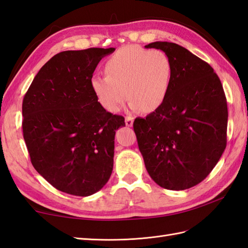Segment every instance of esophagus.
<instances>
[{
    "mask_svg": "<svg viewBox=\"0 0 248 248\" xmlns=\"http://www.w3.org/2000/svg\"><path fill=\"white\" fill-rule=\"evenodd\" d=\"M124 123L127 127H132L133 125V118L132 117H125Z\"/></svg>",
    "mask_w": 248,
    "mask_h": 248,
    "instance_id": "1",
    "label": "esophagus"
}]
</instances>
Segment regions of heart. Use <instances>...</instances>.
I'll return each instance as SVG.
<instances>
[{"instance_id":"heart-1","label":"heart","mask_w":248,"mask_h":248,"mask_svg":"<svg viewBox=\"0 0 248 248\" xmlns=\"http://www.w3.org/2000/svg\"><path fill=\"white\" fill-rule=\"evenodd\" d=\"M105 72L107 76H96L91 81L92 91L104 109L118 112L128 97L132 110L154 112L170 92L172 65L163 51L127 46L107 61Z\"/></svg>"}]
</instances>
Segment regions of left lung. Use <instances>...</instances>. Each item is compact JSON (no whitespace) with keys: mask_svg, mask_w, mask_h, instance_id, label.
Listing matches in <instances>:
<instances>
[{"mask_svg":"<svg viewBox=\"0 0 248 248\" xmlns=\"http://www.w3.org/2000/svg\"><path fill=\"white\" fill-rule=\"evenodd\" d=\"M170 57L172 78L159 108L136 118L133 128L146 170L157 186L182 191L202 182L226 148L228 109L213 68L168 41L145 46Z\"/></svg>","mask_w":248,"mask_h":248,"instance_id":"1","label":"left lung"}]
</instances>
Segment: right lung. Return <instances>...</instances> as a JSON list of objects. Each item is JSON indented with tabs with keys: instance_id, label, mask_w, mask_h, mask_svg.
<instances>
[{
	"instance_id": "add662e5",
	"label": "right lung",
	"mask_w": 248,
	"mask_h": 248,
	"mask_svg": "<svg viewBox=\"0 0 248 248\" xmlns=\"http://www.w3.org/2000/svg\"><path fill=\"white\" fill-rule=\"evenodd\" d=\"M114 51L61 52L41 67L23 98L31 162L59 191L91 196L112 175L115 133L124 118L100 105L91 81L99 62Z\"/></svg>"
}]
</instances>
